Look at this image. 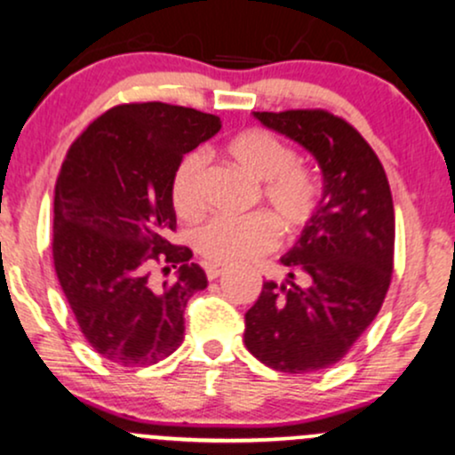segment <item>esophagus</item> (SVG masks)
Returning <instances> with one entry per match:
<instances>
[{"instance_id": "1", "label": "esophagus", "mask_w": 455, "mask_h": 455, "mask_svg": "<svg viewBox=\"0 0 455 455\" xmlns=\"http://www.w3.org/2000/svg\"><path fill=\"white\" fill-rule=\"evenodd\" d=\"M205 274H207V278H210V280H216V278H220V275L224 274V267H222V265L210 263L205 267Z\"/></svg>"}]
</instances>
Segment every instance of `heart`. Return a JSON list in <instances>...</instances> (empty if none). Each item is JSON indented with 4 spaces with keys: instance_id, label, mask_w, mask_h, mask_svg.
<instances>
[{
    "instance_id": "heart-1",
    "label": "heart",
    "mask_w": 455,
    "mask_h": 455,
    "mask_svg": "<svg viewBox=\"0 0 455 455\" xmlns=\"http://www.w3.org/2000/svg\"><path fill=\"white\" fill-rule=\"evenodd\" d=\"M224 151L237 169L260 181V201L271 212V216L259 212L243 220L216 218L196 228L192 237L196 252L212 263L233 265L274 250L280 237L278 227L286 237L304 231L316 213L321 186L306 166L297 164V151L267 130H243L227 140ZM203 173L205 160L198 151H190L177 162L169 195L181 218L201 212Z\"/></svg>"
}]
</instances>
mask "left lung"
I'll return each instance as SVG.
<instances>
[{"label":"left lung","mask_w":455,"mask_h":455,"mask_svg":"<svg viewBox=\"0 0 455 455\" xmlns=\"http://www.w3.org/2000/svg\"><path fill=\"white\" fill-rule=\"evenodd\" d=\"M254 117L315 156L323 196L280 259L286 278L263 282L245 312L243 342L278 372H316L351 351L387 295L395 242L389 181L372 148L342 117L323 108Z\"/></svg>","instance_id":"1"}]
</instances>
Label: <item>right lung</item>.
Listing matches in <instances>:
<instances>
[{"label": "right lung", "mask_w": 455, "mask_h": 455, "mask_svg": "<svg viewBox=\"0 0 455 455\" xmlns=\"http://www.w3.org/2000/svg\"><path fill=\"white\" fill-rule=\"evenodd\" d=\"M220 117L164 102L108 108L68 149L55 184L53 263L78 327L119 365L158 363L184 342L188 299L207 286L192 250L169 242L177 162ZM177 268L175 281L153 269Z\"/></svg>", "instance_id": "1"}]
</instances>
